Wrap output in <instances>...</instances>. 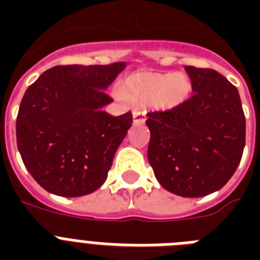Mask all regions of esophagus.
<instances>
[{
	"mask_svg": "<svg viewBox=\"0 0 260 260\" xmlns=\"http://www.w3.org/2000/svg\"><path fill=\"white\" fill-rule=\"evenodd\" d=\"M132 118H134L135 125H142L146 121V112L144 110H134Z\"/></svg>",
	"mask_w": 260,
	"mask_h": 260,
	"instance_id": "1",
	"label": "esophagus"
}]
</instances>
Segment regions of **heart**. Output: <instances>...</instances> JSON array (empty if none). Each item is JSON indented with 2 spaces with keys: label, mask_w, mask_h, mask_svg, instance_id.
<instances>
[{
  "label": "heart",
  "mask_w": 260,
  "mask_h": 260,
  "mask_svg": "<svg viewBox=\"0 0 260 260\" xmlns=\"http://www.w3.org/2000/svg\"><path fill=\"white\" fill-rule=\"evenodd\" d=\"M191 79L185 73L139 71L122 79L118 93L129 102H148L155 109L179 108L191 94Z\"/></svg>",
  "instance_id": "obj_1"
}]
</instances>
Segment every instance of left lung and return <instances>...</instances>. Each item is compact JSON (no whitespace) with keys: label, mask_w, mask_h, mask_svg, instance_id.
<instances>
[{"label":"left lung","mask_w":260,"mask_h":260,"mask_svg":"<svg viewBox=\"0 0 260 260\" xmlns=\"http://www.w3.org/2000/svg\"><path fill=\"white\" fill-rule=\"evenodd\" d=\"M194 95L175 109L148 113V162L170 193L198 198L214 193L238 169L246 117L238 89L210 69L186 66Z\"/></svg>","instance_id":"left-lung-1"}]
</instances>
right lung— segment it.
I'll return each instance as SVG.
<instances>
[{
    "label": "right lung",
    "mask_w": 260,
    "mask_h": 260,
    "mask_svg": "<svg viewBox=\"0 0 260 260\" xmlns=\"http://www.w3.org/2000/svg\"><path fill=\"white\" fill-rule=\"evenodd\" d=\"M125 62L56 66L43 73L21 100L16 122L26 170L48 193L81 197L106 181L132 113L112 117L105 93Z\"/></svg>",
    "instance_id": "right-lung-1"
}]
</instances>
